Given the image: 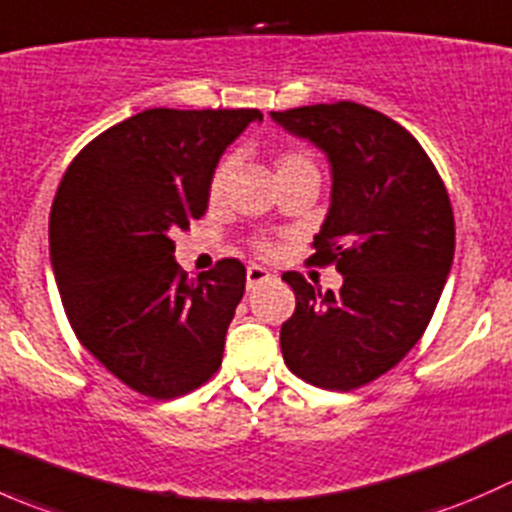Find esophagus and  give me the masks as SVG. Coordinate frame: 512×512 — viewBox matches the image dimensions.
<instances>
[{"label":"esophagus","instance_id":"34e87169","mask_svg":"<svg viewBox=\"0 0 512 512\" xmlns=\"http://www.w3.org/2000/svg\"><path fill=\"white\" fill-rule=\"evenodd\" d=\"M270 272L265 270V267L260 265H250L247 267V289H255L257 285H262V282L270 280Z\"/></svg>","mask_w":512,"mask_h":512}]
</instances>
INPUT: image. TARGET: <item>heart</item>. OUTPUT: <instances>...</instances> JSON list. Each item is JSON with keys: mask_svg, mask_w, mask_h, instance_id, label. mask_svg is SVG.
<instances>
[{"mask_svg": "<svg viewBox=\"0 0 512 512\" xmlns=\"http://www.w3.org/2000/svg\"><path fill=\"white\" fill-rule=\"evenodd\" d=\"M275 170H277V178L280 175L294 173V170H317L314 168V160L307 156L304 151L299 148H287V151H280L275 158ZM230 175H232V158H223L215 168L213 178H210V200H220L225 195L227 183H230ZM257 252L262 255H270L272 245L270 242H257Z\"/></svg>", "mask_w": 512, "mask_h": 512, "instance_id": "heart-1", "label": "heart"}]
</instances>
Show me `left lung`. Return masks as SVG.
I'll list each match as a JSON object with an SVG mask.
<instances>
[{"label": "left lung", "mask_w": 512, "mask_h": 512, "mask_svg": "<svg viewBox=\"0 0 512 512\" xmlns=\"http://www.w3.org/2000/svg\"><path fill=\"white\" fill-rule=\"evenodd\" d=\"M332 165V205L314 235V265H337L339 292L299 272L282 280L297 307L280 344L292 374L352 391L394 369L426 332L453 265L451 200L421 143L384 113L354 101L272 111Z\"/></svg>", "instance_id": "1"}]
</instances>
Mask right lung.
<instances>
[{"mask_svg":"<svg viewBox=\"0 0 512 512\" xmlns=\"http://www.w3.org/2000/svg\"><path fill=\"white\" fill-rule=\"evenodd\" d=\"M252 121L257 108H148L96 136L56 190L49 250L71 329L156 401L198 389L223 361L245 265L225 257L188 280L173 235L203 218L215 165Z\"/></svg>","mask_w":512,"mask_h":512,"instance_id":"1","label":"right lung"}]
</instances>
